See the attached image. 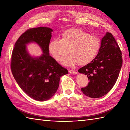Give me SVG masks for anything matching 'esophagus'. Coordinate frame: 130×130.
<instances>
[{
  "label": "esophagus",
  "instance_id": "esophagus-1",
  "mask_svg": "<svg viewBox=\"0 0 130 130\" xmlns=\"http://www.w3.org/2000/svg\"><path fill=\"white\" fill-rule=\"evenodd\" d=\"M69 73L73 74H78V73H77L76 71H74L73 70H69Z\"/></svg>",
  "mask_w": 130,
  "mask_h": 130
}]
</instances>
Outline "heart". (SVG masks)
<instances>
[{
  "label": "heart",
  "mask_w": 130,
  "mask_h": 130,
  "mask_svg": "<svg viewBox=\"0 0 130 130\" xmlns=\"http://www.w3.org/2000/svg\"><path fill=\"white\" fill-rule=\"evenodd\" d=\"M101 46V40L81 29L71 28L63 32L61 39H55L48 45L50 53L57 61L61 62L69 54L71 55L62 61L69 67L79 63L84 65L95 59Z\"/></svg>",
  "instance_id": "b5f03b06"
}]
</instances>
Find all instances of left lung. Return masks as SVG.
<instances>
[{
	"instance_id": "obj_1",
	"label": "left lung",
	"mask_w": 130,
	"mask_h": 130,
	"mask_svg": "<svg viewBox=\"0 0 130 130\" xmlns=\"http://www.w3.org/2000/svg\"><path fill=\"white\" fill-rule=\"evenodd\" d=\"M122 66V53L113 35L107 32L101 40L100 50L92 61L79 69L89 82L81 89L84 94L93 98L106 95L112 89Z\"/></svg>"
}]
</instances>
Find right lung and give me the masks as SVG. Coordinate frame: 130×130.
<instances>
[{
  "mask_svg": "<svg viewBox=\"0 0 130 130\" xmlns=\"http://www.w3.org/2000/svg\"><path fill=\"white\" fill-rule=\"evenodd\" d=\"M51 28L39 27L31 28L22 35L13 50L11 70L18 85L30 97L38 101H45L53 96L59 88L60 78L68 73L49 54ZM35 43L40 46L43 54L33 57L26 45Z\"/></svg>",
  "mask_w": 130,
  "mask_h": 130,
  "instance_id": "right-lung-1",
  "label": "right lung"
}]
</instances>
